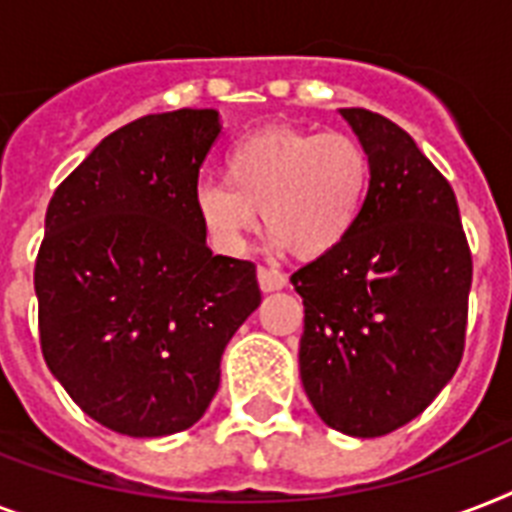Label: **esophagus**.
Segmentation results:
<instances>
[{"instance_id":"esophagus-1","label":"esophagus","mask_w":512,"mask_h":512,"mask_svg":"<svg viewBox=\"0 0 512 512\" xmlns=\"http://www.w3.org/2000/svg\"><path fill=\"white\" fill-rule=\"evenodd\" d=\"M257 281H260V289H263V292H276V289L287 287V276L281 271H276V268H265V265L257 268Z\"/></svg>"}]
</instances>
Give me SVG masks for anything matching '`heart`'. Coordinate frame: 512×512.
<instances>
[{
    "label": "heart",
    "instance_id": "b5f03b06",
    "mask_svg": "<svg viewBox=\"0 0 512 512\" xmlns=\"http://www.w3.org/2000/svg\"><path fill=\"white\" fill-rule=\"evenodd\" d=\"M223 177L193 191V212L217 252H244L260 207L273 239L319 257L340 247L364 215L372 162L345 132L273 127L233 143Z\"/></svg>",
    "mask_w": 512,
    "mask_h": 512
}]
</instances>
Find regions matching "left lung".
<instances>
[{
  "mask_svg": "<svg viewBox=\"0 0 512 512\" xmlns=\"http://www.w3.org/2000/svg\"><path fill=\"white\" fill-rule=\"evenodd\" d=\"M372 162L364 215L340 247L292 273L305 305L300 380L345 436L414 420L460 366L473 281L452 185L398 124L340 108Z\"/></svg>",
  "mask_w": 512,
  "mask_h": 512,
  "instance_id": "left-lung-1",
  "label": "left lung"
}]
</instances>
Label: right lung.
Returning <instances> with one entry per match:
<instances>
[{
  "mask_svg": "<svg viewBox=\"0 0 512 512\" xmlns=\"http://www.w3.org/2000/svg\"><path fill=\"white\" fill-rule=\"evenodd\" d=\"M215 108L124 124L52 193L34 268L39 340L92 420L172 436L207 412L220 358L260 305L255 265L212 255L193 212Z\"/></svg>",
  "mask_w": 512,
  "mask_h": 512,
  "instance_id": "obj_1",
  "label": "right lung"
}]
</instances>
